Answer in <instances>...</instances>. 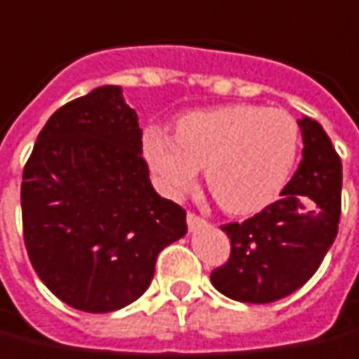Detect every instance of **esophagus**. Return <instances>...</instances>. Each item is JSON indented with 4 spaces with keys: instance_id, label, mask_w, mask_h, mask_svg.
Here are the masks:
<instances>
[{
    "instance_id": "1",
    "label": "esophagus",
    "mask_w": 359,
    "mask_h": 359,
    "mask_svg": "<svg viewBox=\"0 0 359 359\" xmlns=\"http://www.w3.org/2000/svg\"><path fill=\"white\" fill-rule=\"evenodd\" d=\"M187 223H188V229H190V231H194V229H198L200 225H204L205 219L204 217H200L198 214H194V212H188Z\"/></svg>"
}]
</instances>
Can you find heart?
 Instances as JSON below:
<instances>
[{
    "mask_svg": "<svg viewBox=\"0 0 359 359\" xmlns=\"http://www.w3.org/2000/svg\"><path fill=\"white\" fill-rule=\"evenodd\" d=\"M299 149L297 122L280 109L225 104L190 112L175 137L149 128L144 154L165 192L179 196L205 169L212 196L225 212L255 214L274 202Z\"/></svg>",
    "mask_w": 359,
    "mask_h": 359,
    "instance_id": "1",
    "label": "heart"
}]
</instances>
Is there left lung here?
<instances>
[{"label": "left lung", "mask_w": 359, "mask_h": 359, "mask_svg": "<svg viewBox=\"0 0 359 359\" xmlns=\"http://www.w3.org/2000/svg\"><path fill=\"white\" fill-rule=\"evenodd\" d=\"M303 159L282 198L243 223H225L227 262L212 272L217 292L272 303L299 290L334 243L342 208V163L317 120H299Z\"/></svg>", "instance_id": "8db88e82"}]
</instances>
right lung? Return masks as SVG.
<instances>
[{
	"instance_id": "obj_1",
	"label": "right lung",
	"mask_w": 359,
	"mask_h": 359,
	"mask_svg": "<svg viewBox=\"0 0 359 359\" xmlns=\"http://www.w3.org/2000/svg\"><path fill=\"white\" fill-rule=\"evenodd\" d=\"M22 237L50 292L87 313L122 309L187 233V212L151 187L137 114L104 85L66 102L22 169Z\"/></svg>"
}]
</instances>
